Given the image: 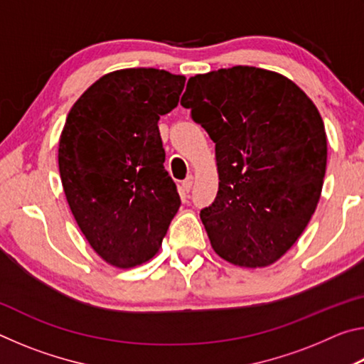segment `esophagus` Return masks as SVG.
Listing matches in <instances>:
<instances>
[{"instance_id":"obj_1","label":"esophagus","mask_w":364,"mask_h":364,"mask_svg":"<svg viewBox=\"0 0 364 364\" xmlns=\"http://www.w3.org/2000/svg\"><path fill=\"white\" fill-rule=\"evenodd\" d=\"M193 184H194V178H193V176H188L186 180H184V181L181 183L183 193H189V191L193 189Z\"/></svg>"}]
</instances>
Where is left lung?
<instances>
[{
	"label": "left lung",
	"mask_w": 364,
	"mask_h": 364,
	"mask_svg": "<svg viewBox=\"0 0 364 364\" xmlns=\"http://www.w3.org/2000/svg\"><path fill=\"white\" fill-rule=\"evenodd\" d=\"M181 106L215 143L218 193L200 220L236 267L278 262L315 213L328 164L321 115L292 80L236 65L188 80Z\"/></svg>",
	"instance_id": "left-lung-1"
}]
</instances>
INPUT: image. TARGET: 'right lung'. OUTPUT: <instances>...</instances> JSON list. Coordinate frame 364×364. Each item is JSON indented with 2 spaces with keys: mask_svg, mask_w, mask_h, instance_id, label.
I'll return each mask as SVG.
<instances>
[{
  "mask_svg": "<svg viewBox=\"0 0 364 364\" xmlns=\"http://www.w3.org/2000/svg\"><path fill=\"white\" fill-rule=\"evenodd\" d=\"M184 82L159 69L114 70L67 115L58 154L67 202L86 241L115 268L149 262L180 208L157 122L178 106Z\"/></svg>",
  "mask_w": 364,
  "mask_h": 364,
  "instance_id": "add662e5",
  "label": "right lung"
}]
</instances>
